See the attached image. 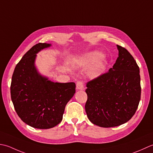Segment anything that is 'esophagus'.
I'll return each mask as SVG.
<instances>
[{
    "label": "esophagus",
    "mask_w": 153,
    "mask_h": 153,
    "mask_svg": "<svg viewBox=\"0 0 153 153\" xmlns=\"http://www.w3.org/2000/svg\"><path fill=\"white\" fill-rule=\"evenodd\" d=\"M76 89L77 90H82L84 89V84L81 81H77L76 82Z\"/></svg>",
    "instance_id": "34e87169"
}]
</instances>
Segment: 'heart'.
Masks as SVG:
<instances>
[{
  "label": "heart",
  "instance_id": "heart-1",
  "mask_svg": "<svg viewBox=\"0 0 153 153\" xmlns=\"http://www.w3.org/2000/svg\"><path fill=\"white\" fill-rule=\"evenodd\" d=\"M103 54L99 51H92L86 54L80 59V63L85 67L89 66L94 62L88 69V74L90 77L96 78L99 76L104 71L105 62Z\"/></svg>",
  "mask_w": 153,
  "mask_h": 153
}]
</instances>
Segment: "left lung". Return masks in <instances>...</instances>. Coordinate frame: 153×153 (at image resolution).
<instances>
[{"label":"left lung","mask_w":153,"mask_h":153,"mask_svg":"<svg viewBox=\"0 0 153 153\" xmlns=\"http://www.w3.org/2000/svg\"><path fill=\"white\" fill-rule=\"evenodd\" d=\"M117 48L119 54L113 67L86 84V113L93 124L102 127L127 122L141 99L139 67L126 49Z\"/></svg>","instance_id":"obj_1"}]
</instances>
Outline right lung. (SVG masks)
Instances as JSON below:
<instances>
[{
	"label": "right lung",
	"mask_w": 153,
	"mask_h": 153,
	"mask_svg": "<svg viewBox=\"0 0 153 153\" xmlns=\"http://www.w3.org/2000/svg\"><path fill=\"white\" fill-rule=\"evenodd\" d=\"M51 45L39 43L33 46L16 65L12 77L15 110L25 123L37 129H50L60 123L65 106L75 93L74 82H52L37 70L36 54Z\"/></svg>",
	"instance_id": "add662e5"
}]
</instances>
